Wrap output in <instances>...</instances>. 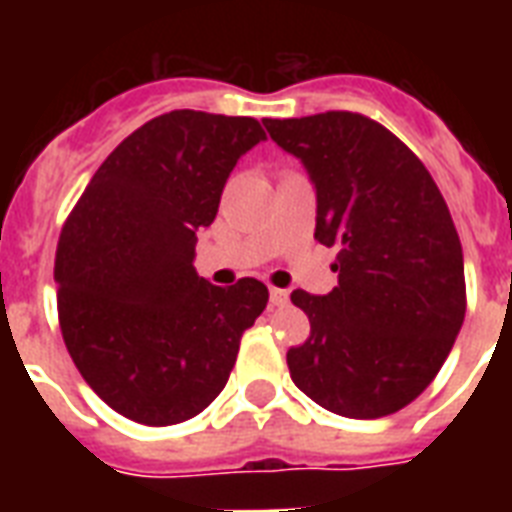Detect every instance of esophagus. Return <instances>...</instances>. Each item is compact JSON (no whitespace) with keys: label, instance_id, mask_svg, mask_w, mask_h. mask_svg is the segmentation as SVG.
<instances>
[{"label":"esophagus","instance_id":"1","mask_svg":"<svg viewBox=\"0 0 512 512\" xmlns=\"http://www.w3.org/2000/svg\"><path fill=\"white\" fill-rule=\"evenodd\" d=\"M271 303L273 305H287L289 303V292L287 289H271Z\"/></svg>","mask_w":512,"mask_h":512}]
</instances>
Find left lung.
Segmentation results:
<instances>
[{
	"label": "left lung",
	"mask_w": 512,
	"mask_h": 512,
	"mask_svg": "<svg viewBox=\"0 0 512 512\" xmlns=\"http://www.w3.org/2000/svg\"><path fill=\"white\" fill-rule=\"evenodd\" d=\"M316 185V239L337 247L329 295L292 292L311 337L289 348L305 396L353 420L412 404L444 366L465 321L462 244L425 164L353 111L265 119Z\"/></svg>",
	"instance_id": "1"
}]
</instances>
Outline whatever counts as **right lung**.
I'll list each match as a JSON object with an SVG mask.
<instances>
[{
	"instance_id": "add662e5",
	"label": "right lung",
	"mask_w": 512,
	"mask_h": 512,
	"mask_svg": "<svg viewBox=\"0 0 512 512\" xmlns=\"http://www.w3.org/2000/svg\"><path fill=\"white\" fill-rule=\"evenodd\" d=\"M265 140L249 116L170 111L124 138L71 209L58 252V321L87 385L140 425H177L225 388L268 287L223 289L193 268L196 231Z\"/></svg>"
}]
</instances>
